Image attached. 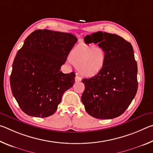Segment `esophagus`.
<instances>
[{
    "label": "esophagus",
    "mask_w": 153,
    "mask_h": 153,
    "mask_svg": "<svg viewBox=\"0 0 153 153\" xmlns=\"http://www.w3.org/2000/svg\"><path fill=\"white\" fill-rule=\"evenodd\" d=\"M81 80H82V78L79 76H76V78H75V81H76V82H79L81 81Z\"/></svg>",
    "instance_id": "1"
}]
</instances>
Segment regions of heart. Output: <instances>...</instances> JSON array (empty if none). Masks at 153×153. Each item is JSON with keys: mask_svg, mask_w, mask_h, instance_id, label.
Instances as JSON below:
<instances>
[{"mask_svg": "<svg viewBox=\"0 0 153 153\" xmlns=\"http://www.w3.org/2000/svg\"><path fill=\"white\" fill-rule=\"evenodd\" d=\"M71 63L82 76L94 77L104 69L107 60L106 51L101 47L79 45L72 50L69 55Z\"/></svg>", "mask_w": 153, "mask_h": 153, "instance_id": "obj_1", "label": "heart"}]
</instances>
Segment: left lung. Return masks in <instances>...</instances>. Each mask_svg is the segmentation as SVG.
<instances>
[{
    "mask_svg": "<svg viewBox=\"0 0 153 153\" xmlns=\"http://www.w3.org/2000/svg\"><path fill=\"white\" fill-rule=\"evenodd\" d=\"M85 42L98 43L107 60L100 74L83 79L82 102L90 115L109 120L120 116L131 104L138 90V67L133 47L121 36L98 32L84 38Z\"/></svg>",
    "mask_w": 153,
    "mask_h": 153,
    "instance_id": "8db88e82",
    "label": "left lung"
}]
</instances>
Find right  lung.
<instances>
[{
    "label": "right lung",
    "mask_w": 153,
    "mask_h": 153,
    "mask_svg": "<svg viewBox=\"0 0 153 153\" xmlns=\"http://www.w3.org/2000/svg\"><path fill=\"white\" fill-rule=\"evenodd\" d=\"M77 41L71 33L49 30H36L25 40L13 63L10 84L25 114L47 117L55 113L63 93L74 84L76 74L60 69Z\"/></svg>",
    "instance_id": "obj_1"
}]
</instances>
